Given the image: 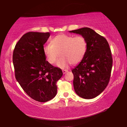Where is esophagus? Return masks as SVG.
<instances>
[{"label":"esophagus","instance_id":"obj_1","mask_svg":"<svg viewBox=\"0 0 127 127\" xmlns=\"http://www.w3.org/2000/svg\"><path fill=\"white\" fill-rule=\"evenodd\" d=\"M68 72V70H67V69H64V70H62V72H63L64 74H65L66 73Z\"/></svg>","mask_w":127,"mask_h":127}]
</instances>
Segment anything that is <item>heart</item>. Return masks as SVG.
<instances>
[{"label": "heart", "mask_w": 127, "mask_h": 127, "mask_svg": "<svg viewBox=\"0 0 127 127\" xmlns=\"http://www.w3.org/2000/svg\"><path fill=\"white\" fill-rule=\"evenodd\" d=\"M87 48L88 42L84 36L61 34L53 38L50 44L44 45L43 53L51 64H54L60 55L61 56L57 65L64 69L70 64H79L84 59Z\"/></svg>", "instance_id": "obj_1"}]
</instances>
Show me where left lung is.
I'll return each instance as SVG.
<instances>
[{
	"mask_svg": "<svg viewBox=\"0 0 127 127\" xmlns=\"http://www.w3.org/2000/svg\"><path fill=\"white\" fill-rule=\"evenodd\" d=\"M69 32L84 36L88 42L84 59L72 70L74 91L83 98H94L104 91L110 80L113 59L109 43L89 28Z\"/></svg>",
	"mask_w": 127,
	"mask_h": 127,
	"instance_id": "obj_1",
	"label": "left lung"
}]
</instances>
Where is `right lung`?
I'll return each mask as SVG.
<instances>
[{
    "label": "right lung",
    "mask_w": 127,
    "mask_h": 127,
    "mask_svg": "<svg viewBox=\"0 0 127 127\" xmlns=\"http://www.w3.org/2000/svg\"><path fill=\"white\" fill-rule=\"evenodd\" d=\"M50 36L49 32L24 34L15 45L13 55L17 81L28 96L40 102L54 98L57 82L63 75L61 69L46 61L43 46Z\"/></svg>",
    "instance_id": "right-lung-1"
}]
</instances>
